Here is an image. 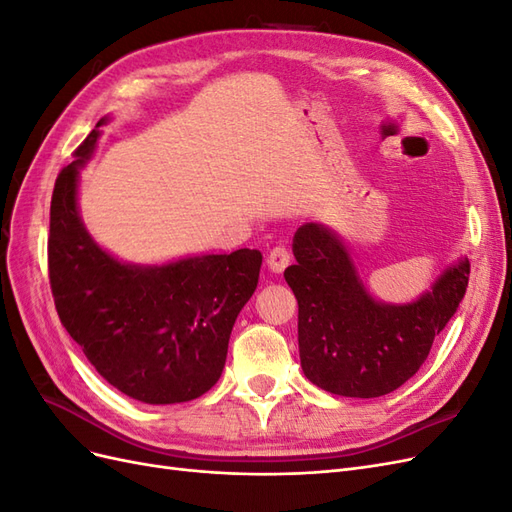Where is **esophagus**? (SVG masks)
Instances as JSON below:
<instances>
[{
    "label": "esophagus",
    "mask_w": 512,
    "mask_h": 512,
    "mask_svg": "<svg viewBox=\"0 0 512 512\" xmlns=\"http://www.w3.org/2000/svg\"><path fill=\"white\" fill-rule=\"evenodd\" d=\"M267 262H269V269H271V271L282 273V271L288 267V262H290L288 247H286V245H275L273 250L269 252Z\"/></svg>",
    "instance_id": "obj_1"
}]
</instances>
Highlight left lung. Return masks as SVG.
<instances>
[{
    "instance_id": "8db88e82",
    "label": "left lung",
    "mask_w": 512,
    "mask_h": 512,
    "mask_svg": "<svg viewBox=\"0 0 512 512\" xmlns=\"http://www.w3.org/2000/svg\"><path fill=\"white\" fill-rule=\"evenodd\" d=\"M297 265L284 271L299 301V356L309 382L333 395L380 397L410 380L466 294L470 262L448 267L406 305L376 301L337 235L303 224L292 239Z\"/></svg>"
}]
</instances>
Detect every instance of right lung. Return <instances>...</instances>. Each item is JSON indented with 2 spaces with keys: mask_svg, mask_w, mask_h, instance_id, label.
Segmentation results:
<instances>
[{
  "mask_svg": "<svg viewBox=\"0 0 512 512\" xmlns=\"http://www.w3.org/2000/svg\"><path fill=\"white\" fill-rule=\"evenodd\" d=\"M102 123L55 181L49 235L55 309L108 384L145 404H181L220 380L232 324L258 286L262 254L243 247L141 267L104 252L76 209L79 166L94 153Z\"/></svg>",
  "mask_w": 512,
  "mask_h": 512,
  "instance_id": "add662e5",
  "label": "right lung"
}]
</instances>
